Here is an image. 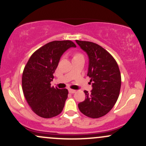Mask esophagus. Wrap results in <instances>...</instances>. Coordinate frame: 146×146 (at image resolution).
<instances>
[{
  "mask_svg": "<svg viewBox=\"0 0 146 146\" xmlns=\"http://www.w3.org/2000/svg\"><path fill=\"white\" fill-rule=\"evenodd\" d=\"M68 92H69L70 93H75V92H76V90L73 89H68Z\"/></svg>",
  "mask_w": 146,
  "mask_h": 146,
  "instance_id": "esophagus-1",
  "label": "esophagus"
}]
</instances>
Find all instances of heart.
I'll use <instances>...</instances> for the list:
<instances>
[{"label":"heart","instance_id":"b5f03b06","mask_svg":"<svg viewBox=\"0 0 146 146\" xmlns=\"http://www.w3.org/2000/svg\"><path fill=\"white\" fill-rule=\"evenodd\" d=\"M78 56H82V55L80 53H77L74 55V57H78ZM74 57H73V58H74Z\"/></svg>","mask_w":146,"mask_h":146}]
</instances>
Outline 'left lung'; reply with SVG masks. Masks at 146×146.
I'll return each instance as SVG.
<instances>
[{
	"mask_svg": "<svg viewBox=\"0 0 146 146\" xmlns=\"http://www.w3.org/2000/svg\"><path fill=\"white\" fill-rule=\"evenodd\" d=\"M89 59L87 76L91 93L84 90L86 99L78 104L80 112L90 118L104 116L116 103L121 88V73L116 60L101 46L88 41L75 40Z\"/></svg>",
	"mask_w": 146,
	"mask_h": 146,
	"instance_id": "8db88e82",
	"label": "left lung"
}]
</instances>
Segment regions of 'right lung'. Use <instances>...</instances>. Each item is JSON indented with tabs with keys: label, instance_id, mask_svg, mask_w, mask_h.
Segmentation results:
<instances>
[{
	"label": "right lung",
	"instance_id": "1",
	"mask_svg": "<svg viewBox=\"0 0 146 146\" xmlns=\"http://www.w3.org/2000/svg\"><path fill=\"white\" fill-rule=\"evenodd\" d=\"M76 47L71 40L52 41L31 55L22 77L24 96L31 110L38 116L51 118L61 113L68 97V90L51 86L53 73L68 48Z\"/></svg>",
	"mask_w": 146,
	"mask_h": 146
}]
</instances>
